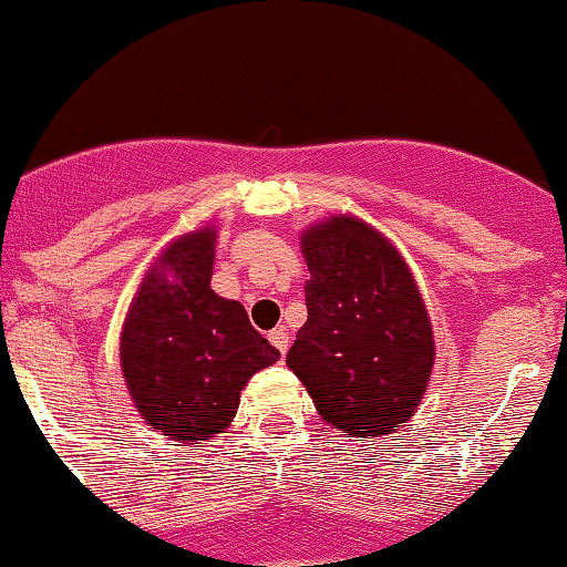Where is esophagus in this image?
Here are the masks:
<instances>
[{
  "label": "esophagus",
  "mask_w": 567,
  "mask_h": 567,
  "mask_svg": "<svg viewBox=\"0 0 567 567\" xmlns=\"http://www.w3.org/2000/svg\"><path fill=\"white\" fill-rule=\"evenodd\" d=\"M268 340L270 343H274V348L281 355H286V351H289V332H286L284 328H276V330H270L268 332Z\"/></svg>",
  "instance_id": "34e87169"
}]
</instances>
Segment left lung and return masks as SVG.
Wrapping results in <instances>:
<instances>
[{
	"mask_svg": "<svg viewBox=\"0 0 567 567\" xmlns=\"http://www.w3.org/2000/svg\"><path fill=\"white\" fill-rule=\"evenodd\" d=\"M301 252L307 322L286 363L343 436L394 433L421 405L436 359L408 262L382 231L346 214L307 227Z\"/></svg>",
	"mask_w": 567,
	"mask_h": 567,
	"instance_id": "obj_1",
	"label": "left lung"
}]
</instances>
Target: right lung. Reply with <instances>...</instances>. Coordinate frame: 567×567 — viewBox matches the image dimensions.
Here are the masks:
<instances>
[{"label":"right lung","instance_id":"add662e5","mask_svg":"<svg viewBox=\"0 0 567 567\" xmlns=\"http://www.w3.org/2000/svg\"><path fill=\"white\" fill-rule=\"evenodd\" d=\"M214 245V227L169 243L146 270L121 332L131 400L177 444L227 429L250 377L281 359L245 307L212 289Z\"/></svg>","mask_w":567,"mask_h":567}]
</instances>
